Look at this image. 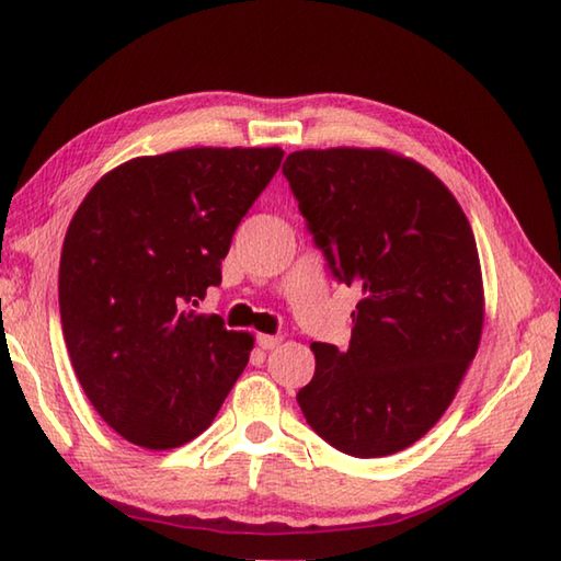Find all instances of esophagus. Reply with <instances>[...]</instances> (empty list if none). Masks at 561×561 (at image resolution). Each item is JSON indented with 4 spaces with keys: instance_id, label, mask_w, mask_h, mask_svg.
<instances>
[{
    "instance_id": "esophagus-1",
    "label": "esophagus",
    "mask_w": 561,
    "mask_h": 561,
    "mask_svg": "<svg viewBox=\"0 0 561 561\" xmlns=\"http://www.w3.org/2000/svg\"><path fill=\"white\" fill-rule=\"evenodd\" d=\"M279 343H282V335H267V333H260V335H257V345H260L262 351L277 348Z\"/></svg>"
}]
</instances>
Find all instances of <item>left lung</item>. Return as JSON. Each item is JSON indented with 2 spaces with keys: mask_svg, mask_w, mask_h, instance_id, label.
<instances>
[{
  "mask_svg": "<svg viewBox=\"0 0 561 561\" xmlns=\"http://www.w3.org/2000/svg\"><path fill=\"white\" fill-rule=\"evenodd\" d=\"M282 171L333 277L363 291L351 345H311L297 402L333 449L402 451L449 410L481 343L473 230L430 169L387 149H304Z\"/></svg>",
  "mask_w": 561,
  "mask_h": 561,
  "instance_id": "obj_1",
  "label": "left lung"
}]
</instances>
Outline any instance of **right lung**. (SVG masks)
<instances>
[{"instance_id":"add662e5","label":"right lung","mask_w":561,"mask_h":561,"mask_svg":"<svg viewBox=\"0 0 561 561\" xmlns=\"http://www.w3.org/2000/svg\"><path fill=\"white\" fill-rule=\"evenodd\" d=\"M279 147L139 157L100 179L70 220L58 304L90 404L127 442L176 449L216 420L254 339L193 311L220 284Z\"/></svg>"}]
</instances>
